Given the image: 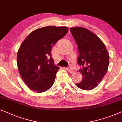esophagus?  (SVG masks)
<instances>
[{"label": "esophagus", "instance_id": "1", "mask_svg": "<svg viewBox=\"0 0 122 122\" xmlns=\"http://www.w3.org/2000/svg\"><path fill=\"white\" fill-rule=\"evenodd\" d=\"M66 69L68 70V71L70 73H74V70L70 68H66Z\"/></svg>", "mask_w": 122, "mask_h": 122}]
</instances>
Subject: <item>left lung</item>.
Returning a JSON list of instances; mask_svg holds the SVG:
<instances>
[{
    "label": "left lung",
    "mask_w": 122,
    "mask_h": 122,
    "mask_svg": "<svg viewBox=\"0 0 122 122\" xmlns=\"http://www.w3.org/2000/svg\"><path fill=\"white\" fill-rule=\"evenodd\" d=\"M70 30L78 46L77 63L82 66L79 70L82 80L76 85L84 90H91L107 73L109 65L108 51L99 37L87 29L76 27L70 28Z\"/></svg>",
    "instance_id": "8db88e82"
}]
</instances>
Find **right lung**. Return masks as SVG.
<instances>
[{"label":"right lung","mask_w":122,"mask_h":122,"mask_svg":"<svg viewBox=\"0 0 122 122\" xmlns=\"http://www.w3.org/2000/svg\"><path fill=\"white\" fill-rule=\"evenodd\" d=\"M68 31L65 26H46L31 32L22 42L17 52V67L32 90L43 92L53 85L59 67L54 64L51 50Z\"/></svg>","instance_id":"1"}]
</instances>
